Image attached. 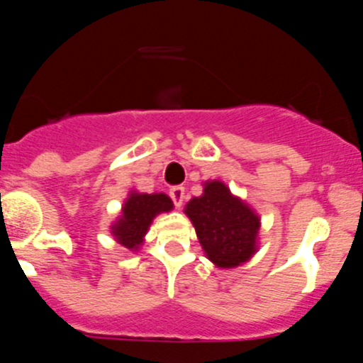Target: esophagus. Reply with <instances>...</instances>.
I'll return each instance as SVG.
<instances>
[{
    "label": "esophagus",
    "instance_id": "obj_1",
    "mask_svg": "<svg viewBox=\"0 0 363 363\" xmlns=\"http://www.w3.org/2000/svg\"><path fill=\"white\" fill-rule=\"evenodd\" d=\"M171 198H172V201H174L176 207L179 209V207L184 205V200H185V189L184 187H172Z\"/></svg>",
    "mask_w": 363,
    "mask_h": 363
}]
</instances>
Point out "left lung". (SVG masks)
I'll list each match as a JSON object with an SVG mask.
<instances>
[{"label": "left lung", "mask_w": 363, "mask_h": 363, "mask_svg": "<svg viewBox=\"0 0 363 363\" xmlns=\"http://www.w3.org/2000/svg\"><path fill=\"white\" fill-rule=\"evenodd\" d=\"M201 185V196L191 198L184 213L196 229L205 256L218 269L240 267L258 252L259 214L220 179Z\"/></svg>", "instance_id": "8db88e82"}]
</instances>
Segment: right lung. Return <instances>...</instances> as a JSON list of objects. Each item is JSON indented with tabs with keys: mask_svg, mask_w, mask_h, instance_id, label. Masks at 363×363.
<instances>
[{
	"mask_svg": "<svg viewBox=\"0 0 363 363\" xmlns=\"http://www.w3.org/2000/svg\"><path fill=\"white\" fill-rule=\"evenodd\" d=\"M172 209L174 203L165 192L147 194L133 189L121 205V213L111 223V234L125 249L134 252L140 251L154 218Z\"/></svg>",
	"mask_w": 363,
	"mask_h": 363,
	"instance_id": "obj_1",
	"label": "right lung"
}]
</instances>
